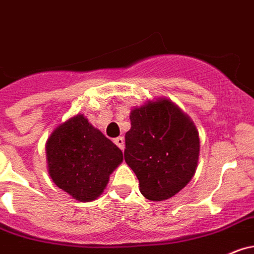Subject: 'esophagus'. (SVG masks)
Returning <instances> with one entry per match:
<instances>
[{
	"label": "esophagus",
	"instance_id": "34e87169",
	"mask_svg": "<svg viewBox=\"0 0 254 254\" xmlns=\"http://www.w3.org/2000/svg\"><path fill=\"white\" fill-rule=\"evenodd\" d=\"M115 143L117 144L122 151L125 149V138H123V137H117V138L115 139Z\"/></svg>",
	"mask_w": 254,
	"mask_h": 254
}]
</instances>
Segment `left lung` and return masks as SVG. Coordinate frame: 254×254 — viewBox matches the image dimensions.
Instances as JSON below:
<instances>
[{
    "label": "left lung",
    "mask_w": 254,
    "mask_h": 254,
    "mask_svg": "<svg viewBox=\"0 0 254 254\" xmlns=\"http://www.w3.org/2000/svg\"><path fill=\"white\" fill-rule=\"evenodd\" d=\"M129 120L125 161L136 173L139 190L149 201L173 197L197 170L201 142L194 123L166 97L133 107Z\"/></svg>",
    "instance_id": "left-lung-1"
}]
</instances>
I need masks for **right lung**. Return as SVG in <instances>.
Returning <instances> with one entry per match:
<instances>
[{
    "mask_svg": "<svg viewBox=\"0 0 254 254\" xmlns=\"http://www.w3.org/2000/svg\"><path fill=\"white\" fill-rule=\"evenodd\" d=\"M48 175L79 202H91L107 187L123 162L122 151L81 113L60 123L46 142Z\"/></svg>",
    "mask_w": 254,
    "mask_h": 254,
    "instance_id": "add662e5",
    "label": "right lung"
}]
</instances>
